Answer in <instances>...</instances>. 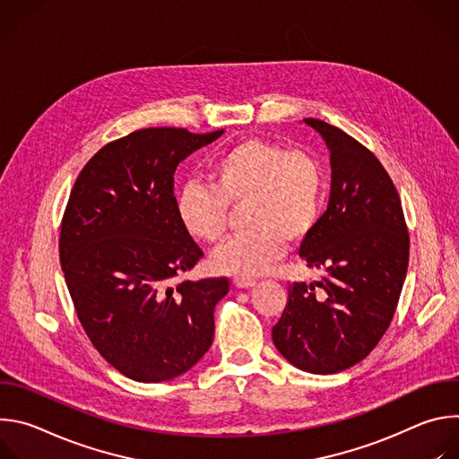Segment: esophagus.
Here are the masks:
<instances>
[{"instance_id":"obj_1","label":"esophagus","mask_w":459,"mask_h":459,"mask_svg":"<svg viewBox=\"0 0 459 459\" xmlns=\"http://www.w3.org/2000/svg\"><path fill=\"white\" fill-rule=\"evenodd\" d=\"M234 285L238 289H250V287L255 285V280H252V278H234Z\"/></svg>"}]
</instances>
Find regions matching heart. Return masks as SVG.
<instances>
[{
    "instance_id": "b5f03b06",
    "label": "heart",
    "mask_w": 459,
    "mask_h": 459,
    "mask_svg": "<svg viewBox=\"0 0 459 459\" xmlns=\"http://www.w3.org/2000/svg\"><path fill=\"white\" fill-rule=\"evenodd\" d=\"M212 186L185 183L176 194V216L186 234L220 243L232 211H243L247 232L220 247L211 261L223 274H265L289 245L305 243L317 229L326 179L319 158L271 140L248 138L227 149L211 167Z\"/></svg>"
}]
</instances>
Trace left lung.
I'll return each mask as SVG.
<instances>
[{
	"instance_id": "1",
	"label": "left lung",
	"mask_w": 459,
	"mask_h": 459,
	"mask_svg": "<svg viewBox=\"0 0 459 459\" xmlns=\"http://www.w3.org/2000/svg\"><path fill=\"white\" fill-rule=\"evenodd\" d=\"M303 121L331 151L329 207L299 247L307 267L325 276L316 285H289L273 342L294 367L336 374L365 359L388 329L411 238L400 194L379 160L342 128L314 117Z\"/></svg>"
}]
</instances>
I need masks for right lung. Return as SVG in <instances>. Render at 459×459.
Segmentation results:
<instances>
[{
    "instance_id": "1",
    "label": "right lung",
    "mask_w": 459,
    "mask_h": 459,
    "mask_svg": "<svg viewBox=\"0 0 459 459\" xmlns=\"http://www.w3.org/2000/svg\"><path fill=\"white\" fill-rule=\"evenodd\" d=\"M223 134L140 128L101 147L65 207L59 264L78 319L123 376L158 383L198 363L214 338L227 278L188 281L204 250L176 216L179 161Z\"/></svg>"
}]
</instances>
